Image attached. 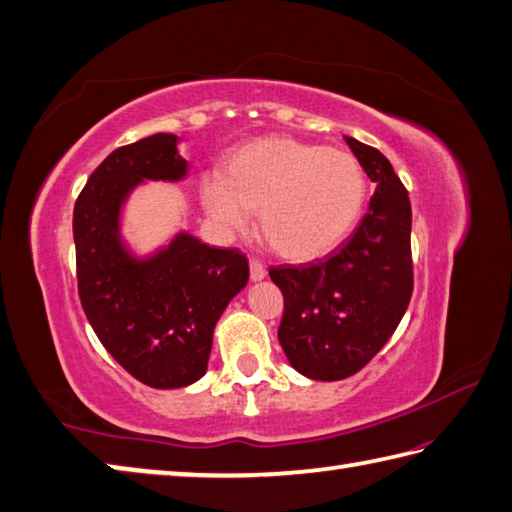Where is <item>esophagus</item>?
<instances>
[{
    "label": "esophagus",
    "mask_w": 512,
    "mask_h": 512,
    "mask_svg": "<svg viewBox=\"0 0 512 512\" xmlns=\"http://www.w3.org/2000/svg\"><path fill=\"white\" fill-rule=\"evenodd\" d=\"M264 277H266L264 264L257 262V259H250V279H253V282H262Z\"/></svg>",
    "instance_id": "34e87169"
}]
</instances>
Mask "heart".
I'll use <instances>...</instances> for the list:
<instances>
[{
	"label": "heart",
	"instance_id": "heart-1",
	"mask_svg": "<svg viewBox=\"0 0 512 512\" xmlns=\"http://www.w3.org/2000/svg\"><path fill=\"white\" fill-rule=\"evenodd\" d=\"M366 175L346 150L262 139L230 159L226 173L202 179V206L222 237L255 222L279 253L308 259L333 250L355 228L366 204Z\"/></svg>",
	"mask_w": 512,
	"mask_h": 512
}]
</instances>
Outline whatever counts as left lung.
Segmentation results:
<instances>
[{
    "label": "left lung",
    "instance_id": "left-lung-1",
    "mask_svg": "<svg viewBox=\"0 0 512 512\" xmlns=\"http://www.w3.org/2000/svg\"><path fill=\"white\" fill-rule=\"evenodd\" d=\"M377 188L346 242L317 262L270 268L284 295L277 337L297 373L317 382L355 375L402 322L413 293L410 199L377 148L346 137Z\"/></svg>",
    "mask_w": 512,
    "mask_h": 512
}]
</instances>
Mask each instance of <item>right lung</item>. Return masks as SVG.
I'll return each mask as SVG.
<instances>
[{
    "instance_id": "obj_1",
    "label": "right lung",
    "mask_w": 512,
    "mask_h": 512,
    "mask_svg": "<svg viewBox=\"0 0 512 512\" xmlns=\"http://www.w3.org/2000/svg\"><path fill=\"white\" fill-rule=\"evenodd\" d=\"M188 177L179 137L157 133L110 153L90 175L73 213L77 286L88 324L130 375L150 388H184L208 370L219 317L248 284L235 248L179 230L150 253L124 235L130 195L148 182Z\"/></svg>"
}]
</instances>
